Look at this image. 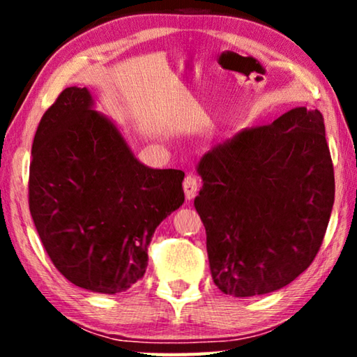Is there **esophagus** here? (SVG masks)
Here are the masks:
<instances>
[{"mask_svg": "<svg viewBox=\"0 0 357 357\" xmlns=\"http://www.w3.org/2000/svg\"><path fill=\"white\" fill-rule=\"evenodd\" d=\"M198 187H200V183H198L197 176H193V174H189V176L184 179V193L187 200H192V198L197 195Z\"/></svg>", "mask_w": 357, "mask_h": 357, "instance_id": "esophagus-1", "label": "esophagus"}]
</instances>
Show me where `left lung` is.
<instances>
[{
    "instance_id": "obj_1",
    "label": "left lung",
    "mask_w": 357,
    "mask_h": 357,
    "mask_svg": "<svg viewBox=\"0 0 357 357\" xmlns=\"http://www.w3.org/2000/svg\"><path fill=\"white\" fill-rule=\"evenodd\" d=\"M197 170L203 187L195 208L220 291L266 294L309 268L335 195L321 113L299 107L241 130L204 154Z\"/></svg>"
}]
</instances>
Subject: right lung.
Returning <instances> with one entry per match:
<instances>
[{"instance_id": "1", "label": "right lung", "mask_w": 357, "mask_h": 357, "mask_svg": "<svg viewBox=\"0 0 357 357\" xmlns=\"http://www.w3.org/2000/svg\"><path fill=\"white\" fill-rule=\"evenodd\" d=\"M86 88L70 86L36 130L28 203L52 263L74 285L116 294L142 279L159 223L184 203L181 170L132 154Z\"/></svg>"}]
</instances>
